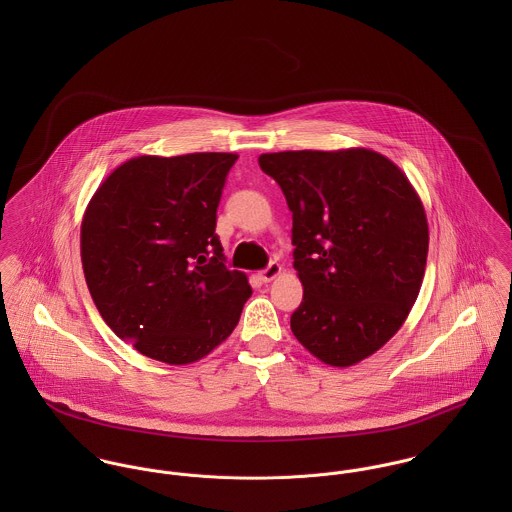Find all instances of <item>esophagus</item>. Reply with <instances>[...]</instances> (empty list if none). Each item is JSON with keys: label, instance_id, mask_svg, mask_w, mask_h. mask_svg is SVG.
Wrapping results in <instances>:
<instances>
[{"label": "esophagus", "instance_id": "34e87169", "mask_svg": "<svg viewBox=\"0 0 512 512\" xmlns=\"http://www.w3.org/2000/svg\"><path fill=\"white\" fill-rule=\"evenodd\" d=\"M280 274H282V266H280L278 262H272L268 268H264V270L260 272V280L268 284V282H272V280H274L276 276H280Z\"/></svg>", "mask_w": 512, "mask_h": 512}]
</instances>
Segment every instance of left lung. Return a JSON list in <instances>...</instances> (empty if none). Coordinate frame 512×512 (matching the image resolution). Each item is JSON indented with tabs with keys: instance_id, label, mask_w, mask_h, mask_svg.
Masks as SVG:
<instances>
[{
	"instance_id": "8db88e82",
	"label": "left lung",
	"mask_w": 512,
	"mask_h": 512,
	"mask_svg": "<svg viewBox=\"0 0 512 512\" xmlns=\"http://www.w3.org/2000/svg\"><path fill=\"white\" fill-rule=\"evenodd\" d=\"M258 163L292 211L295 339L325 365L361 363L396 335L422 288L430 232L416 189L365 147L262 153Z\"/></svg>"
}]
</instances>
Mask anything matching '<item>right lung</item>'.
<instances>
[{
  "mask_svg": "<svg viewBox=\"0 0 512 512\" xmlns=\"http://www.w3.org/2000/svg\"><path fill=\"white\" fill-rule=\"evenodd\" d=\"M236 153L140 155L116 167L80 224L86 286L106 325L167 365L207 357L234 331L252 295L226 270L215 234Z\"/></svg>",
  "mask_w": 512,
  "mask_h": 512,
  "instance_id": "right-lung-1",
  "label": "right lung"
}]
</instances>
